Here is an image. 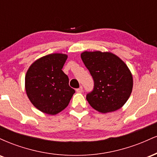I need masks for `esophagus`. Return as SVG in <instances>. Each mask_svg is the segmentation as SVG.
<instances>
[{
    "mask_svg": "<svg viewBox=\"0 0 157 157\" xmlns=\"http://www.w3.org/2000/svg\"><path fill=\"white\" fill-rule=\"evenodd\" d=\"M76 91H77V92H78V93L82 92V86H80V87H79L78 89H76Z\"/></svg>",
    "mask_w": 157,
    "mask_h": 157,
    "instance_id": "34e87169",
    "label": "esophagus"
}]
</instances>
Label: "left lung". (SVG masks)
I'll return each instance as SVG.
<instances>
[{
    "label": "left lung",
    "instance_id": "8db88e82",
    "mask_svg": "<svg viewBox=\"0 0 157 157\" xmlns=\"http://www.w3.org/2000/svg\"><path fill=\"white\" fill-rule=\"evenodd\" d=\"M81 58L94 80L86 95L90 105L103 113L117 111L130 97L133 77L125 63L110 52H84Z\"/></svg>",
    "mask_w": 157,
    "mask_h": 157
}]
</instances>
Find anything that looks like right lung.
<instances>
[{
	"label": "right lung",
	"mask_w": 157,
	"mask_h": 157,
	"mask_svg": "<svg viewBox=\"0 0 157 157\" xmlns=\"http://www.w3.org/2000/svg\"><path fill=\"white\" fill-rule=\"evenodd\" d=\"M67 59L63 54H52L34 62L27 71L25 87L29 99L42 112L55 115L67 107L75 89L62 68Z\"/></svg>",
	"instance_id": "1"
}]
</instances>
